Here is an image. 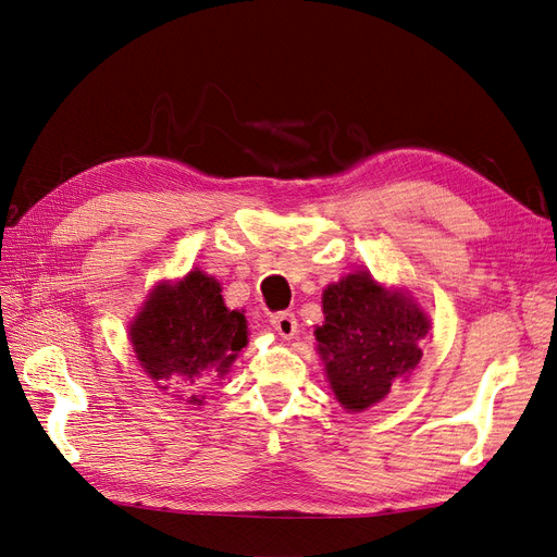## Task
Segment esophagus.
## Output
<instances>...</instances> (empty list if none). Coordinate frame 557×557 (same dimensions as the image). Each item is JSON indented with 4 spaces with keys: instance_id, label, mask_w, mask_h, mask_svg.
<instances>
[{
    "instance_id": "esophagus-1",
    "label": "esophagus",
    "mask_w": 557,
    "mask_h": 557,
    "mask_svg": "<svg viewBox=\"0 0 557 557\" xmlns=\"http://www.w3.org/2000/svg\"><path fill=\"white\" fill-rule=\"evenodd\" d=\"M271 325L282 338H290L298 332V318L294 311H277L271 315Z\"/></svg>"
}]
</instances>
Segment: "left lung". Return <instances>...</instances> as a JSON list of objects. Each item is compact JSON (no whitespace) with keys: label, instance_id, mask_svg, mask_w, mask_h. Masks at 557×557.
<instances>
[{"label":"left lung","instance_id":"1","mask_svg":"<svg viewBox=\"0 0 557 557\" xmlns=\"http://www.w3.org/2000/svg\"><path fill=\"white\" fill-rule=\"evenodd\" d=\"M325 325L315 330L336 399L347 411H366L420 359L429 320L413 300L391 294L370 275H347L323 294Z\"/></svg>","mask_w":557,"mask_h":557}]
</instances>
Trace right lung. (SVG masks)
<instances>
[{
  "instance_id": "add662e5",
  "label": "right lung",
  "mask_w": 557,
  "mask_h": 557,
  "mask_svg": "<svg viewBox=\"0 0 557 557\" xmlns=\"http://www.w3.org/2000/svg\"><path fill=\"white\" fill-rule=\"evenodd\" d=\"M141 368L160 388L191 391L223 376L248 343L239 311L223 305L216 280L191 271L175 286L156 288L131 327ZM187 401H198L196 395Z\"/></svg>"
}]
</instances>
